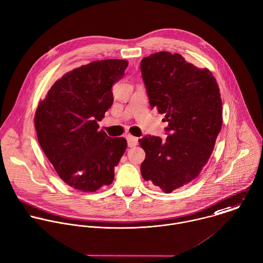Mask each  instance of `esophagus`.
<instances>
[{"mask_svg":"<svg viewBox=\"0 0 263 263\" xmlns=\"http://www.w3.org/2000/svg\"><path fill=\"white\" fill-rule=\"evenodd\" d=\"M127 141H128V146L129 147H133V146H136L138 144V138H136L132 135L127 136Z\"/></svg>","mask_w":263,"mask_h":263,"instance_id":"1","label":"esophagus"}]
</instances>
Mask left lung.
Segmentation results:
<instances>
[{
    "label": "left lung",
    "mask_w": 263,
    "mask_h": 263,
    "mask_svg": "<svg viewBox=\"0 0 263 263\" xmlns=\"http://www.w3.org/2000/svg\"><path fill=\"white\" fill-rule=\"evenodd\" d=\"M140 69L152 108L168 122L166 140L151 135L138 140L145 152L140 171L169 194L193 181L208 163L222 126V100L212 72L180 54L154 53L141 60Z\"/></svg>",
    "instance_id": "obj_1"
}]
</instances>
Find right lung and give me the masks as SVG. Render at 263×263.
I'll return each mask as SVG.
<instances>
[{"label":"right lung","instance_id":"right-lung-1","mask_svg":"<svg viewBox=\"0 0 263 263\" xmlns=\"http://www.w3.org/2000/svg\"><path fill=\"white\" fill-rule=\"evenodd\" d=\"M127 66V60L105 59L74 68L54 83L36 107L39 143L59 177L78 191L109 185L126 151V139L98 131L97 121L111 106V87Z\"/></svg>","mask_w":263,"mask_h":263}]
</instances>
